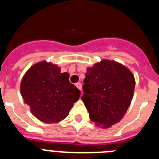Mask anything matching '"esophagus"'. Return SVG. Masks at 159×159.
Listing matches in <instances>:
<instances>
[{"label":"esophagus","instance_id":"esophagus-1","mask_svg":"<svg viewBox=\"0 0 159 159\" xmlns=\"http://www.w3.org/2000/svg\"><path fill=\"white\" fill-rule=\"evenodd\" d=\"M75 85H76V87H77V88H78V89H80V91L82 90V84H81L80 83H77Z\"/></svg>","mask_w":159,"mask_h":159}]
</instances>
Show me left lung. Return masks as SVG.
Here are the masks:
<instances>
[{"mask_svg":"<svg viewBox=\"0 0 159 159\" xmlns=\"http://www.w3.org/2000/svg\"><path fill=\"white\" fill-rule=\"evenodd\" d=\"M85 75L81 99L90 119L103 127L119 123L133 98L134 75L125 66L107 60L88 68Z\"/></svg>","mask_w":159,"mask_h":159,"instance_id":"1","label":"left lung"}]
</instances>
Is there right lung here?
I'll list each match as a JSON object with an SVG mask.
<instances>
[{"label": "right lung", "instance_id": "1", "mask_svg": "<svg viewBox=\"0 0 159 159\" xmlns=\"http://www.w3.org/2000/svg\"><path fill=\"white\" fill-rule=\"evenodd\" d=\"M68 73L45 61L31 67L20 84V93L31 112L45 123H57L69 114L80 91L69 81Z\"/></svg>", "mask_w": 159, "mask_h": 159}]
</instances>
